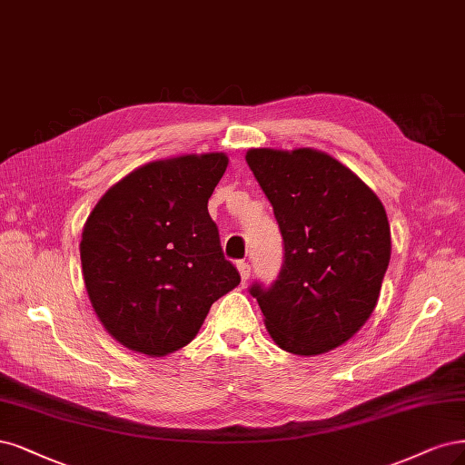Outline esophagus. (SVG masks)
Here are the masks:
<instances>
[{
	"label": "esophagus",
	"instance_id": "obj_1",
	"mask_svg": "<svg viewBox=\"0 0 465 465\" xmlns=\"http://www.w3.org/2000/svg\"><path fill=\"white\" fill-rule=\"evenodd\" d=\"M236 269H238V273H240V281H242V284H246L248 279H250V265L246 262H238Z\"/></svg>",
	"mask_w": 465,
	"mask_h": 465
}]
</instances>
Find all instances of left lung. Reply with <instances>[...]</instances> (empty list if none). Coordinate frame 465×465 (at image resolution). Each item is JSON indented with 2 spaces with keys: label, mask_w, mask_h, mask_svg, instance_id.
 I'll use <instances>...</instances> for the list:
<instances>
[{
  "label": "left lung",
  "mask_w": 465,
  "mask_h": 465,
  "mask_svg": "<svg viewBox=\"0 0 465 465\" xmlns=\"http://www.w3.org/2000/svg\"><path fill=\"white\" fill-rule=\"evenodd\" d=\"M284 242L271 288L252 286L279 348L319 356L350 341L373 313L391 262V225L375 192L332 155L250 148Z\"/></svg>",
  "instance_id": "8db88e82"
}]
</instances>
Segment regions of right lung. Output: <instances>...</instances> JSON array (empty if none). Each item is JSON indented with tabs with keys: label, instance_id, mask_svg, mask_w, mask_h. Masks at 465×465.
<instances>
[{
	"label": "right lung",
	"instance_id": "1",
	"mask_svg": "<svg viewBox=\"0 0 465 465\" xmlns=\"http://www.w3.org/2000/svg\"><path fill=\"white\" fill-rule=\"evenodd\" d=\"M227 165L223 152L159 159L115 183L90 212L80 240L84 286L100 323L124 348L173 354L238 286L207 213Z\"/></svg>",
	"mask_w": 465,
	"mask_h": 465
}]
</instances>
